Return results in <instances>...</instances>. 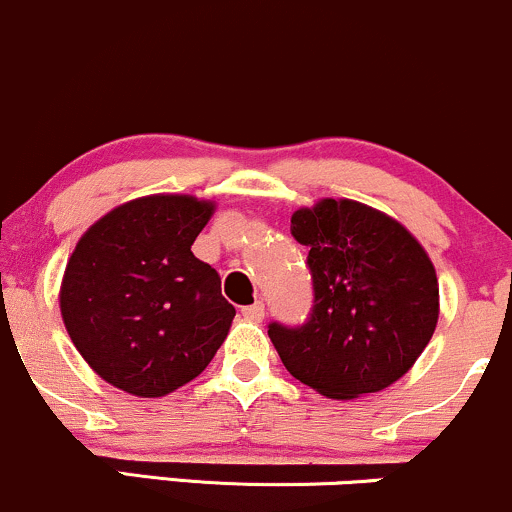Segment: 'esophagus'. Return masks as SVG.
Listing matches in <instances>:
<instances>
[{
    "mask_svg": "<svg viewBox=\"0 0 512 512\" xmlns=\"http://www.w3.org/2000/svg\"><path fill=\"white\" fill-rule=\"evenodd\" d=\"M241 314H244V319L249 321H261L263 319V302H254V304H246V307H241Z\"/></svg>",
    "mask_w": 512,
    "mask_h": 512,
    "instance_id": "34e87169",
    "label": "esophagus"
}]
</instances>
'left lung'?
I'll list each match as a JSON object with an SVG mask.
<instances>
[{
  "label": "left lung",
  "mask_w": 512,
  "mask_h": 512,
  "mask_svg": "<svg viewBox=\"0 0 512 512\" xmlns=\"http://www.w3.org/2000/svg\"><path fill=\"white\" fill-rule=\"evenodd\" d=\"M309 249L314 304L300 326L268 324L295 380L329 399L382 392L409 372L438 324V278L404 225L355 200L292 215Z\"/></svg>",
  "instance_id": "left-lung-1"
}]
</instances>
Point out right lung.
<instances>
[{"label": "right lung", "instance_id": "1", "mask_svg": "<svg viewBox=\"0 0 512 512\" xmlns=\"http://www.w3.org/2000/svg\"><path fill=\"white\" fill-rule=\"evenodd\" d=\"M212 210L193 195H147L118 205L77 241L60 312L101 380L154 399L215 358L237 312L215 268L191 251Z\"/></svg>", "mask_w": 512, "mask_h": 512}]
</instances>
